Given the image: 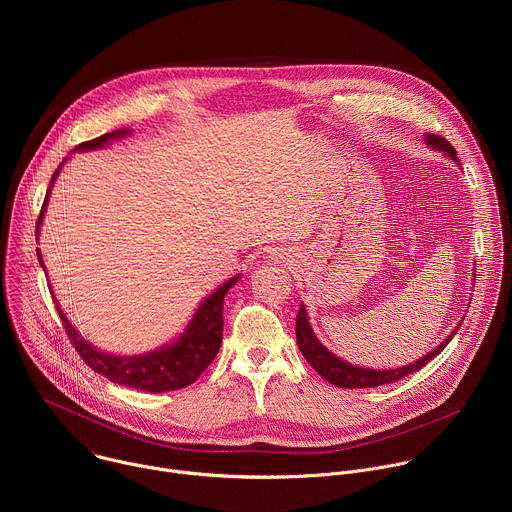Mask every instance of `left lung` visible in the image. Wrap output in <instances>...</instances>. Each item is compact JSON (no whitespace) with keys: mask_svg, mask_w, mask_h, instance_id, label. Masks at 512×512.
Wrapping results in <instances>:
<instances>
[{"mask_svg":"<svg viewBox=\"0 0 512 512\" xmlns=\"http://www.w3.org/2000/svg\"><path fill=\"white\" fill-rule=\"evenodd\" d=\"M427 143L431 145V148L435 150H442L446 152L452 160L458 162L456 158V150L454 145L444 139L442 135H433L429 133L427 137ZM458 330V328H456ZM454 330V334H456ZM452 334V336H454ZM452 336H448L440 346H437L433 352H429L427 356L419 358L417 362L409 364V367H403V369H393V371H371V369H360V367H352V364L340 360L338 356H334L332 352H328L320 342L318 338L314 336L310 324H308V318H306V308L302 304L300 312H298V318H296V338H298V346L304 354V358L312 364V367L332 385L336 387H342V389H373V387H381V385H389V383H395V381H401L405 379L407 375H413L417 373L421 367H425V364L440 354L452 340Z\"/></svg>","mask_w":512,"mask_h":512,"instance_id":"8db88e82","label":"left lung"}]
</instances>
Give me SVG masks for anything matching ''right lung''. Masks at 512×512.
I'll list each match as a JSON object with an SVG mask.
<instances>
[{
	"label": "right lung",
	"mask_w": 512,
	"mask_h": 512,
	"mask_svg": "<svg viewBox=\"0 0 512 512\" xmlns=\"http://www.w3.org/2000/svg\"><path fill=\"white\" fill-rule=\"evenodd\" d=\"M123 133H127V131L117 129L113 133L99 135L91 141L79 143L75 150L83 152V150L101 148V145H105L109 139L121 137ZM56 176H58V170L52 174V182L56 180ZM48 194H50V190L46 192L40 216L36 221V237H38V227L42 223L44 208L48 202ZM38 261L44 267L40 251H38ZM237 279H239V275L229 279L225 285L218 287L212 296H208L204 300V304L198 308L194 320L190 322L186 334L180 340H176L172 346L160 348L152 354H143V356H111V354L95 350L87 340H83L77 334L75 328L70 326V322L62 314V310L58 308L56 300H54V304H56V310L60 314V320L68 334L70 344L75 346L79 356L89 364L95 373L103 375L105 379H109L117 385H125V387L137 389V391L164 393V391H176V389H184V387L192 385L206 371L208 364L214 360V356L223 342V302H225L227 291L231 289V285H235Z\"/></svg>",
	"instance_id": "add662e5"
}]
</instances>
